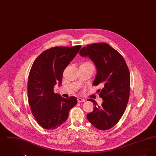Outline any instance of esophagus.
Segmentation results:
<instances>
[{
    "mask_svg": "<svg viewBox=\"0 0 156 156\" xmlns=\"http://www.w3.org/2000/svg\"><path fill=\"white\" fill-rule=\"evenodd\" d=\"M78 102H85V100L82 99V98H78Z\"/></svg>",
    "mask_w": 156,
    "mask_h": 156,
    "instance_id": "esophagus-1",
    "label": "esophagus"
}]
</instances>
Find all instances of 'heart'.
Segmentation results:
<instances>
[{
  "label": "heart",
  "mask_w": 156,
  "mask_h": 156,
  "mask_svg": "<svg viewBox=\"0 0 156 156\" xmlns=\"http://www.w3.org/2000/svg\"><path fill=\"white\" fill-rule=\"evenodd\" d=\"M82 65H92V66H93L92 63H90V62H88V61L83 62V63Z\"/></svg>",
  "instance_id": "b5f03b06"
}]
</instances>
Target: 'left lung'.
<instances>
[{
    "label": "left lung",
    "mask_w": 156,
    "mask_h": 156,
    "mask_svg": "<svg viewBox=\"0 0 156 156\" xmlns=\"http://www.w3.org/2000/svg\"><path fill=\"white\" fill-rule=\"evenodd\" d=\"M80 54L88 57L97 67L93 85L102 86L98 92L104 102L99 106L95 100L89 99L94 109L87 115V119L98 129L108 130L118 123L126 110L130 85L129 68L122 55L107 43L88 45Z\"/></svg>",
    "instance_id": "left-lung-1"
}]
</instances>
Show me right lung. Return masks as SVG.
I'll use <instances>...</instances> for the list:
<instances>
[{
  "mask_svg": "<svg viewBox=\"0 0 156 156\" xmlns=\"http://www.w3.org/2000/svg\"><path fill=\"white\" fill-rule=\"evenodd\" d=\"M81 48V45L52 47L42 52L31 68L27 85L29 104L37 123L45 129H55L62 125L69 110L77 104L76 97L66 99L55 94L54 87L62 83L65 68Z\"/></svg>",
  "mask_w": 156,
  "mask_h": 156,
  "instance_id": "obj_1",
  "label": "right lung"
}]
</instances>
